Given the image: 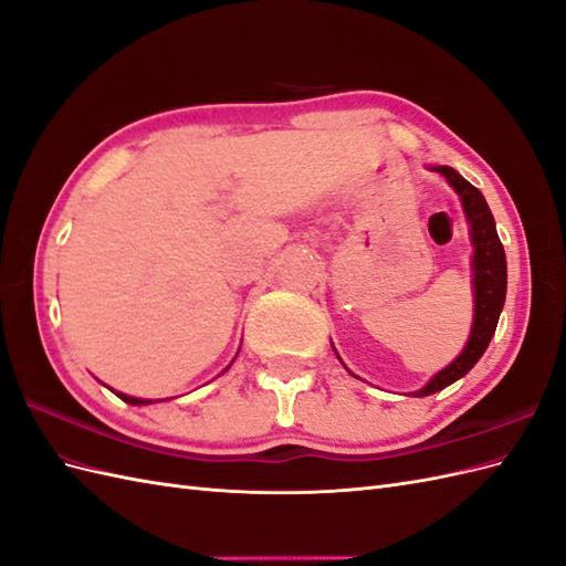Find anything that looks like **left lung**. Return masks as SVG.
Listing matches in <instances>:
<instances>
[{
	"mask_svg": "<svg viewBox=\"0 0 566 566\" xmlns=\"http://www.w3.org/2000/svg\"><path fill=\"white\" fill-rule=\"evenodd\" d=\"M431 170H437V174H441L451 182V188L461 197L470 223V241L475 245V253H472V272H475L472 274V289H475V318H472V331L465 349L458 354L446 369L433 376L422 390L415 392L419 398L431 396V392H439L446 386H451L453 380L463 378L472 366L480 361L496 331L499 313H502L506 298V255L502 241H499L488 200H484L482 192L475 186H470V182L451 166H433Z\"/></svg>",
	"mask_w": 566,
	"mask_h": 566,
	"instance_id": "1",
	"label": "left lung"
}]
</instances>
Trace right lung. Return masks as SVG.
<instances>
[{
  "label": "right lung",
  "instance_id": "1",
  "mask_svg": "<svg viewBox=\"0 0 566 566\" xmlns=\"http://www.w3.org/2000/svg\"><path fill=\"white\" fill-rule=\"evenodd\" d=\"M117 398L120 400H125V402H129V405H149L151 400H144V398H133V396H123V392H115Z\"/></svg>",
  "mask_w": 566,
  "mask_h": 566
}]
</instances>
